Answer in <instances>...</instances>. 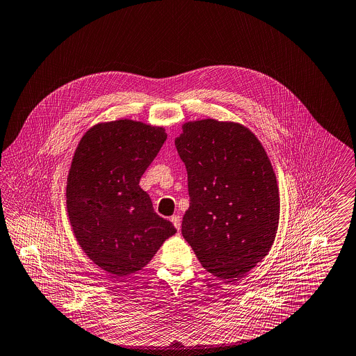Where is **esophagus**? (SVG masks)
<instances>
[{
    "instance_id": "34e87169",
    "label": "esophagus",
    "mask_w": 356,
    "mask_h": 356,
    "mask_svg": "<svg viewBox=\"0 0 356 356\" xmlns=\"http://www.w3.org/2000/svg\"><path fill=\"white\" fill-rule=\"evenodd\" d=\"M170 222L173 223V226H175L177 230H180V226H181V218H180L179 215H173V216L170 218Z\"/></svg>"
}]
</instances>
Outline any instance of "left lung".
I'll return each mask as SVG.
<instances>
[{"label": "left lung", "instance_id": "left-lung-1", "mask_svg": "<svg viewBox=\"0 0 356 356\" xmlns=\"http://www.w3.org/2000/svg\"><path fill=\"white\" fill-rule=\"evenodd\" d=\"M187 169L190 207L181 234L213 276H244L270 251L280 215L265 148L238 123L204 119L175 140Z\"/></svg>", "mask_w": 356, "mask_h": 356}]
</instances>
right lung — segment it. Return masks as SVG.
Returning a JSON list of instances; mask_svg holds the SVG:
<instances>
[{
  "instance_id": "1",
  "label": "right lung",
  "mask_w": 356,
  "mask_h": 356,
  "mask_svg": "<svg viewBox=\"0 0 356 356\" xmlns=\"http://www.w3.org/2000/svg\"><path fill=\"white\" fill-rule=\"evenodd\" d=\"M166 137L163 127L119 119L91 127L74 151L66 184L69 220L86 255L113 276L141 270L176 233L138 186Z\"/></svg>"
}]
</instances>
